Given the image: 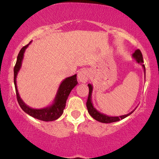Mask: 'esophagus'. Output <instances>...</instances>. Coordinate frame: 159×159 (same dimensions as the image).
<instances>
[{
  "mask_svg": "<svg viewBox=\"0 0 159 159\" xmlns=\"http://www.w3.org/2000/svg\"><path fill=\"white\" fill-rule=\"evenodd\" d=\"M88 79H89V73L88 70L82 69L78 74V79L80 83H86L88 80Z\"/></svg>",
  "mask_w": 159,
  "mask_h": 159,
  "instance_id": "34e87169",
  "label": "esophagus"
}]
</instances>
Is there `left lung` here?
<instances>
[{
	"instance_id": "obj_1",
	"label": "left lung",
	"mask_w": 159,
	"mask_h": 159,
	"mask_svg": "<svg viewBox=\"0 0 159 159\" xmlns=\"http://www.w3.org/2000/svg\"><path fill=\"white\" fill-rule=\"evenodd\" d=\"M132 57L136 60V61L138 64H141L142 66L143 67L144 71L145 74V66L143 64L144 61H143V57H142L141 51L139 50H135V52L133 54ZM88 88H89V95H88V100H87V102H86V106H87L88 111L89 113V114L94 118V119L98 120V121L101 122V123H104L116 122V121H118V120L123 119V118H126L127 116H130L132 113L135 110V109H134L133 111H132L131 112L129 113V114L120 116H107L104 114H102V113H100L99 111H98L95 107H94L93 104V102H92V93H93V85L91 84H88Z\"/></svg>"
}]
</instances>
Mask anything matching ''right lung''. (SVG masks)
<instances>
[{"mask_svg": "<svg viewBox=\"0 0 159 159\" xmlns=\"http://www.w3.org/2000/svg\"><path fill=\"white\" fill-rule=\"evenodd\" d=\"M31 43V41L29 42L28 45L24 46L20 50L17 55V61H16L14 68V83L17 102L21 109L26 114L30 115L31 116L37 118L39 120H43V121H52V120L57 119L62 115L64 109L66 106V99L68 98L72 89L78 83L76 74L66 78L65 79L62 80V82L61 83L60 87L58 88L55 99H54L52 104L51 105L42 109H33L26 105L22 99H21L20 94L18 93L16 79H17L18 72L21 69V63H22L24 58V54H25L26 49Z\"/></svg>", "mask_w": 159, "mask_h": 159, "instance_id": "add662e5", "label": "right lung"}]
</instances>
